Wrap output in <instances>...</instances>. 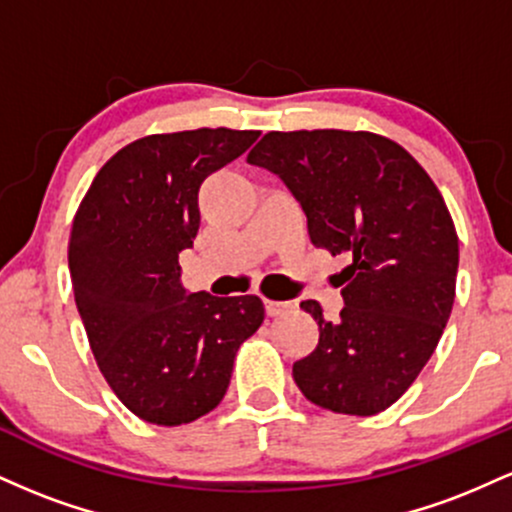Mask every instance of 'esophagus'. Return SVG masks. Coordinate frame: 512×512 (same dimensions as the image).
Segmentation results:
<instances>
[{
	"instance_id": "obj_1",
	"label": "esophagus",
	"mask_w": 512,
	"mask_h": 512,
	"mask_svg": "<svg viewBox=\"0 0 512 512\" xmlns=\"http://www.w3.org/2000/svg\"><path fill=\"white\" fill-rule=\"evenodd\" d=\"M293 305L291 303H284V301H269V298H264V310H267L269 317H276L281 313H286V310H291Z\"/></svg>"
}]
</instances>
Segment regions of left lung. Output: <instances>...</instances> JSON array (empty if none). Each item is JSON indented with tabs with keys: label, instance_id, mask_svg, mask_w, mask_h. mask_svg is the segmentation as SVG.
Listing matches in <instances>:
<instances>
[{
	"label": "left lung",
	"instance_id": "left-lung-1",
	"mask_svg": "<svg viewBox=\"0 0 512 512\" xmlns=\"http://www.w3.org/2000/svg\"><path fill=\"white\" fill-rule=\"evenodd\" d=\"M248 163L286 182L313 245L354 260L337 322L301 303L320 342L293 363V380L322 409L385 411L436 351L455 303L460 243L436 182L392 139L344 129L269 132Z\"/></svg>",
	"mask_w": 512,
	"mask_h": 512
}]
</instances>
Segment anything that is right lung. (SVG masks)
I'll return each instance as SVG.
<instances>
[{
  "label": "right lung",
  "mask_w": 512,
  "mask_h": 512,
  "mask_svg": "<svg viewBox=\"0 0 512 512\" xmlns=\"http://www.w3.org/2000/svg\"><path fill=\"white\" fill-rule=\"evenodd\" d=\"M255 129L149 134L98 170L69 236L74 301L103 378L156 426L219 407L240 344L257 332V296L187 293L178 255L199 231V185L236 161Z\"/></svg>",
  "instance_id": "1"
}]
</instances>
